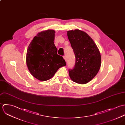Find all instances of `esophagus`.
Returning a JSON list of instances; mask_svg holds the SVG:
<instances>
[{
  "mask_svg": "<svg viewBox=\"0 0 125 125\" xmlns=\"http://www.w3.org/2000/svg\"><path fill=\"white\" fill-rule=\"evenodd\" d=\"M63 58H64V59H65V61H66V62H67V58H66V56H63Z\"/></svg>",
  "mask_w": 125,
  "mask_h": 125,
  "instance_id": "1",
  "label": "esophagus"
}]
</instances>
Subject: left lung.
I'll list each match as a JSON object with an SVG mask.
<instances>
[{"label": "left lung", "mask_w": 125, "mask_h": 125, "mask_svg": "<svg viewBox=\"0 0 125 125\" xmlns=\"http://www.w3.org/2000/svg\"><path fill=\"white\" fill-rule=\"evenodd\" d=\"M67 35L76 58L74 68L69 71L70 78L77 83L85 84L92 80L100 70V51L92 39L83 31H68Z\"/></svg>", "instance_id": "obj_1"}]
</instances>
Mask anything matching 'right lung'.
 <instances>
[{"instance_id":"right-lung-1","label":"right lung","mask_w":125,"mask_h":125,"mask_svg":"<svg viewBox=\"0 0 125 125\" xmlns=\"http://www.w3.org/2000/svg\"><path fill=\"white\" fill-rule=\"evenodd\" d=\"M55 31L48 29L39 32L29 45L26 63L33 76L41 81L52 78L57 70L65 66L63 57L57 54L54 44Z\"/></svg>"}]
</instances>
